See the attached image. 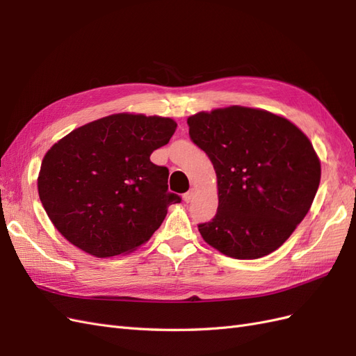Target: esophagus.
Here are the masks:
<instances>
[{"mask_svg":"<svg viewBox=\"0 0 356 356\" xmlns=\"http://www.w3.org/2000/svg\"><path fill=\"white\" fill-rule=\"evenodd\" d=\"M193 196H195V190L193 188H190L186 195H184V200L188 203V202H191V199H193Z\"/></svg>","mask_w":356,"mask_h":356,"instance_id":"34e87169","label":"esophagus"}]
</instances>
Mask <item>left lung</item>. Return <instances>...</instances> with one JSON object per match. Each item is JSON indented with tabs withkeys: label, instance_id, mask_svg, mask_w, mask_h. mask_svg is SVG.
<instances>
[{
	"label": "left lung",
	"instance_id": "obj_1",
	"mask_svg": "<svg viewBox=\"0 0 356 356\" xmlns=\"http://www.w3.org/2000/svg\"><path fill=\"white\" fill-rule=\"evenodd\" d=\"M187 123L217 174V213L197 225L204 242L239 260L276 251L319 187L321 163L309 138L286 118L246 106L197 113Z\"/></svg>",
	"mask_w": 356,
	"mask_h": 356
}]
</instances>
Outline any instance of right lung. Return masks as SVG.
<instances>
[{"label":"right lung","instance_id":"obj_1","mask_svg":"<svg viewBox=\"0 0 356 356\" xmlns=\"http://www.w3.org/2000/svg\"><path fill=\"white\" fill-rule=\"evenodd\" d=\"M177 123L113 114L75 129L42 159L38 195L59 233L84 252L106 258L145 243L181 197L168 191L169 170L149 156Z\"/></svg>","mask_w":356,"mask_h":356}]
</instances>
